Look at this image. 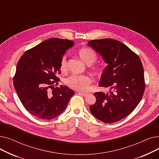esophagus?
<instances>
[{
    "label": "esophagus",
    "mask_w": 159,
    "mask_h": 159,
    "mask_svg": "<svg viewBox=\"0 0 159 159\" xmlns=\"http://www.w3.org/2000/svg\"><path fill=\"white\" fill-rule=\"evenodd\" d=\"M78 93L79 94V95H82V96H84V97H86L88 95V93H84V92H78Z\"/></svg>",
    "instance_id": "esophagus-1"
}]
</instances>
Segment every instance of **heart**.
<instances>
[{
  "instance_id": "1",
  "label": "heart",
  "mask_w": 159,
  "mask_h": 159,
  "mask_svg": "<svg viewBox=\"0 0 159 159\" xmlns=\"http://www.w3.org/2000/svg\"><path fill=\"white\" fill-rule=\"evenodd\" d=\"M78 56L80 59L87 65L92 64L97 59V56L92 49L88 48H83L79 49ZM61 71H66L67 70V62L66 58H62L60 64ZM91 71L95 74L98 73V70L92 68ZM91 79L88 75H72L66 80V84L70 88L79 91H86L90 86Z\"/></svg>"
}]
</instances>
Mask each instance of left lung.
I'll use <instances>...</instances> for the list:
<instances>
[{
  "label": "left lung",
  "instance_id": "1",
  "mask_svg": "<svg viewBox=\"0 0 159 159\" xmlns=\"http://www.w3.org/2000/svg\"><path fill=\"white\" fill-rule=\"evenodd\" d=\"M88 45L107 64L99 86L109 93L96 92V102L89 106L92 115L105 123L120 120L139 104L145 89L144 69L139 56L121 42L111 39L92 40Z\"/></svg>",
  "mask_w": 159,
  "mask_h": 159
}]
</instances>
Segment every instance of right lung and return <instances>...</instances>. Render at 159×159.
Masks as SVG:
<instances>
[{
  "label": "right lung",
  "mask_w": 159,
  "mask_h": 159,
  "mask_svg": "<svg viewBox=\"0 0 159 159\" xmlns=\"http://www.w3.org/2000/svg\"><path fill=\"white\" fill-rule=\"evenodd\" d=\"M74 45L66 39L46 40L25 52L19 59L13 78L14 88L24 107L36 117L49 120L61 115L74 91L66 86L54 88L59 80L63 55ZM50 80H53L51 81ZM53 87L52 91L49 89Z\"/></svg>",
  "instance_id": "add662e5"
}]
</instances>
